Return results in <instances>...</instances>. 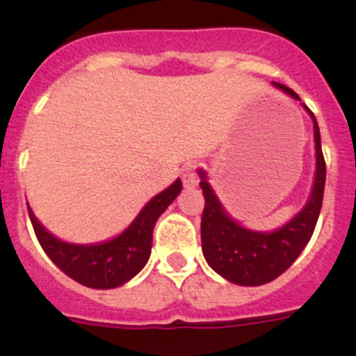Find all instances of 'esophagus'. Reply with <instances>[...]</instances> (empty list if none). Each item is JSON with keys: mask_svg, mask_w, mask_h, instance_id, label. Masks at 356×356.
Listing matches in <instances>:
<instances>
[{"mask_svg": "<svg viewBox=\"0 0 356 356\" xmlns=\"http://www.w3.org/2000/svg\"><path fill=\"white\" fill-rule=\"evenodd\" d=\"M181 180H184V185L185 187H196L197 185V172H196V168L194 165H187V168L184 169V172H181Z\"/></svg>", "mask_w": 356, "mask_h": 356, "instance_id": "34e87169", "label": "esophagus"}]
</instances>
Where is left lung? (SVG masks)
I'll use <instances>...</instances> for the list:
<instances>
[{
  "label": "left lung",
  "instance_id": "8db88e82",
  "mask_svg": "<svg viewBox=\"0 0 356 356\" xmlns=\"http://www.w3.org/2000/svg\"><path fill=\"white\" fill-rule=\"evenodd\" d=\"M273 87L291 96L296 102H301L300 96L285 85L273 81ZM303 108L310 114L314 122L316 175L305 207L284 226L273 232H257L235 221L226 212L216 191L209 184L207 171L197 169L200 187L203 188V197H205V209L201 217L203 257L217 275H221L235 285L257 287V285L269 284L280 275H284L300 257L314 234L323 207L326 165L321 149V134L316 118L305 105Z\"/></svg>",
  "mask_w": 356,
  "mask_h": 356
}]
</instances>
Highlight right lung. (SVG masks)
Here are the masks:
<instances>
[{"instance_id":"1","label":"right lung","mask_w":356,"mask_h":356,"mask_svg":"<svg viewBox=\"0 0 356 356\" xmlns=\"http://www.w3.org/2000/svg\"><path fill=\"white\" fill-rule=\"evenodd\" d=\"M180 193L181 180L176 178L168 188L147 201L127 229L108 241L94 244L62 241L46 229L30 205L28 213L40 246L62 273L85 287L115 289L143 271L149 260L155 222Z\"/></svg>"}]
</instances>
